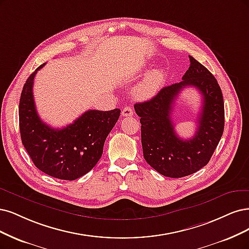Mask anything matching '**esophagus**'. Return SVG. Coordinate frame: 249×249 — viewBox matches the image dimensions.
Listing matches in <instances>:
<instances>
[{"instance_id": "esophagus-1", "label": "esophagus", "mask_w": 249, "mask_h": 249, "mask_svg": "<svg viewBox=\"0 0 249 249\" xmlns=\"http://www.w3.org/2000/svg\"><path fill=\"white\" fill-rule=\"evenodd\" d=\"M133 113H134L133 108L130 107V106L124 107V108L123 109V111H122V115H123V116H132Z\"/></svg>"}]
</instances>
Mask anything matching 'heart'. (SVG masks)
Instances as JSON below:
<instances>
[{"label":"heart","mask_w":249,"mask_h":249,"mask_svg":"<svg viewBox=\"0 0 249 249\" xmlns=\"http://www.w3.org/2000/svg\"><path fill=\"white\" fill-rule=\"evenodd\" d=\"M162 80H164V72H162V70H152L135 88V89L133 90L134 97L137 100L141 101L150 99L159 91Z\"/></svg>","instance_id":"1"}]
</instances>
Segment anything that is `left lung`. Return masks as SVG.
<instances>
[{"mask_svg": "<svg viewBox=\"0 0 249 249\" xmlns=\"http://www.w3.org/2000/svg\"><path fill=\"white\" fill-rule=\"evenodd\" d=\"M190 62L182 81L161 89L152 99L134 106L140 116L145 160L160 174L171 178L191 175L206 166L225 127L224 98L217 80L191 55ZM188 86L201 92L203 105L195 136L184 141L175 133L170 115L174 101Z\"/></svg>", "mask_w": 249, "mask_h": 249, "instance_id": "1", "label": "left lung"}]
</instances>
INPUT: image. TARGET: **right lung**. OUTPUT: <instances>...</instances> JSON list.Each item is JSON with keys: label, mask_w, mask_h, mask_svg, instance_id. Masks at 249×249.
<instances>
[{"label": "right lung", "mask_w": 249, "mask_h": 249, "mask_svg": "<svg viewBox=\"0 0 249 249\" xmlns=\"http://www.w3.org/2000/svg\"><path fill=\"white\" fill-rule=\"evenodd\" d=\"M37 68L25 81L19 101L21 141L34 165L45 174L75 180L96 166L107 136L115 125L121 110H89L73 124L62 128L46 124L38 115L33 95Z\"/></svg>", "instance_id": "1"}]
</instances>
